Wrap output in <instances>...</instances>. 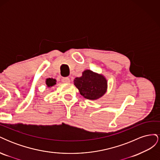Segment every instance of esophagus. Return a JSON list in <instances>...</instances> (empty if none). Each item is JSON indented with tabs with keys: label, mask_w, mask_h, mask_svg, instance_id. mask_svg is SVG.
<instances>
[{
	"label": "esophagus",
	"mask_w": 160,
	"mask_h": 160,
	"mask_svg": "<svg viewBox=\"0 0 160 160\" xmlns=\"http://www.w3.org/2000/svg\"><path fill=\"white\" fill-rule=\"evenodd\" d=\"M62 82L64 83H69L70 82V79L69 78V77H62Z\"/></svg>",
	"instance_id": "1"
}]
</instances>
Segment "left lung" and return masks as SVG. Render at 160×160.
<instances>
[{"mask_svg": "<svg viewBox=\"0 0 160 160\" xmlns=\"http://www.w3.org/2000/svg\"><path fill=\"white\" fill-rule=\"evenodd\" d=\"M74 85L85 98L96 100L101 98L107 91V80L102 75L85 70L80 77H76Z\"/></svg>", "mask_w": 160, "mask_h": 160, "instance_id": "1", "label": "left lung"}]
</instances>
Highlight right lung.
<instances>
[{"label": "right lung", "mask_w": 160, "mask_h": 160, "mask_svg": "<svg viewBox=\"0 0 160 160\" xmlns=\"http://www.w3.org/2000/svg\"><path fill=\"white\" fill-rule=\"evenodd\" d=\"M46 84L47 85V87H49V88H50V87H52L53 85H55L56 84V80L55 79H51V78H49L47 79V81H46Z\"/></svg>", "instance_id": "1"}]
</instances>
